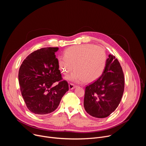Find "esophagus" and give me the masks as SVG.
<instances>
[{
  "mask_svg": "<svg viewBox=\"0 0 146 146\" xmlns=\"http://www.w3.org/2000/svg\"><path fill=\"white\" fill-rule=\"evenodd\" d=\"M76 87H77L76 86H75V85L73 84H71V83L69 84V88L70 90H72L74 89Z\"/></svg>",
  "mask_w": 146,
  "mask_h": 146,
  "instance_id": "obj_1",
  "label": "esophagus"
}]
</instances>
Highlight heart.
Listing matches in <instances>:
<instances>
[{"label": "heart", "mask_w": 146, "mask_h": 146, "mask_svg": "<svg viewBox=\"0 0 146 146\" xmlns=\"http://www.w3.org/2000/svg\"><path fill=\"white\" fill-rule=\"evenodd\" d=\"M107 62L105 50L91 44H83L68 48L64 56L58 57L60 72L65 75L74 69L66 77V80L80 83L96 81L103 74Z\"/></svg>", "instance_id": "1"}]
</instances>
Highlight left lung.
Masks as SVG:
<instances>
[{
	"label": "left lung",
	"mask_w": 146,
	"mask_h": 146,
	"mask_svg": "<svg viewBox=\"0 0 146 146\" xmlns=\"http://www.w3.org/2000/svg\"><path fill=\"white\" fill-rule=\"evenodd\" d=\"M124 83L123 73L119 62L110 54L102 76L86 88L84 107L87 113L98 118L111 114L121 102Z\"/></svg>",
	"instance_id": "1"
}]
</instances>
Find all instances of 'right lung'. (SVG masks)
I'll use <instances>...</instances> for the list:
<instances>
[{"label": "right lung", "instance_id": "1", "mask_svg": "<svg viewBox=\"0 0 146 146\" xmlns=\"http://www.w3.org/2000/svg\"><path fill=\"white\" fill-rule=\"evenodd\" d=\"M58 47H46L29 54L18 72L21 92L29 111L45 115L55 111L62 98L69 90L62 77L55 53ZM56 81L58 84L53 86Z\"/></svg>", "mask_w": 146, "mask_h": 146}]
</instances>
